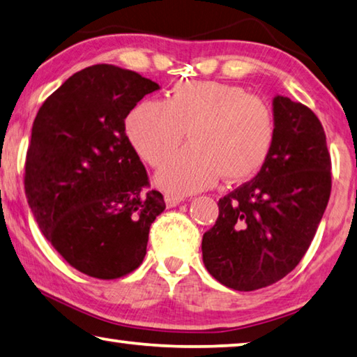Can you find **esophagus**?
Wrapping results in <instances>:
<instances>
[{"instance_id": "esophagus-1", "label": "esophagus", "mask_w": 357, "mask_h": 357, "mask_svg": "<svg viewBox=\"0 0 357 357\" xmlns=\"http://www.w3.org/2000/svg\"><path fill=\"white\" fill-rule=\"evenodd\" d=\"M185 201L183 196L180 195H172V192H167L165 196V202H166V207L167 208H172V207H177L178 204H182Z\"/></svg>"}]
</instances>
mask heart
Masks as SVG:
<instances>
[{"mask_svg":"<svg viewBox=\"0 0 357 357\" xmlns=\"http://www.w3.org/2000/svg\"><path fill=\"white\" fill-rule=\"evenodd\" d=\"M190 130L191 147L169 158L156 183L174 192H196L222 175L241 182L257 174L271 152L276 123L264 100L216 81H183L166 102L149 98L125 119V133L137 155L160 166L180 147Z\"/></svg>","mask_w":357,"mask_h":357,"instance_id":"b5f03b06","label":"heart"}]
</instances>
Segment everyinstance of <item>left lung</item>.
Wrapping results in <instances>:
<instances>
[{"instance_id": "8db88e82", "label": "left lung", "mask_w": 357, "mask_h": 357, "mask_svg": "<svg viewBox=\"0 0 357 357\" xmlns=\"http://www.w3.org/2000/svg\"><path fill=\"white\" fill-rule=\"evenodd\" d=\"M276 136L260 172L218 202L202 238V259L222 285L252 291L278 282L301 261L331 195L326 135L307 106L273 98Z\"/></svg>"}]
</instances>
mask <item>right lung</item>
<instances>
[{"instance_id": "1", "label": "right lung", "mask_w": 357, "mask_h": 357, "mask_svg": "<svg viewBox=\"0 0 357 357\" xmlns=\"http://www.w3.org/2000/svg\"><path fill=\"white\" fill-rule=\"evenodd\" d=\"M155 81L111 64L86 67L34 119L24 191L37 224L75 270L117 279L146 257L149 230L166 208L125 135V117Z\"/></svg>"}]
</instances>
